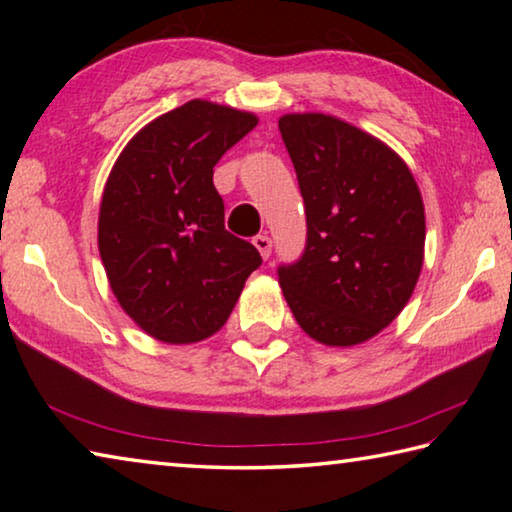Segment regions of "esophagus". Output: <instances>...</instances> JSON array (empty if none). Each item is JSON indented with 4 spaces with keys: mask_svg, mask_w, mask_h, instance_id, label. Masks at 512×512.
I'll return each instance as SVG.
<instances>
[{
    "mask_svg": "<svg viewBox=\"0 0 512 512\" xmlns=\"http://www.w3.org/2000/svg\"><path fill=\"white\" fill-rule=\"evenodd\" d=\"M253 246L259 250V255H262L264 259L271 255V250H273V241L268 239L266 235H257L255 239H253Z\"/></svg>",
    "mask_w": 512,
    "mask_h": 512,
    "instance_id": "esophagus-1",
    "label": "esophagus"
}]
</instances>
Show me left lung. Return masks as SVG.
I'll list each match as a JSON object with an SVG mask.
<instances>
[{"label": "left lung", "mask_w": 512, "mask_h": 512, "mask_svg": "<svg viewBox=\"0 0 512 512\" xmlns=\"http://www.w3.org/2000/svg\"><path fill=\"white\" fill-rule=\"evenodd\" d=\"M282 140L305 198L307 248L280 266L302 332L352 348L400 316L424 262V203L391 146L339 117L289 112Z\"/></svg>", "instance_id": "8db88e82"}]
</instances>
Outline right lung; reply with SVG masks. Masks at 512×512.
I'll return each mask as SVG.
<instances>
[{
  "label": "right lung",
  "instance_id": "obj_1",
  "mask_svg": "<svg viewBox=\"0 0 512 512\" xmlns=\"http://www.w3.org/2000/svg\"><path fill=\"white\" fill-rule=\"evenodd\" d=\"M257 115L205 99L137 131L110 169L99 207V253L110 289L135 325L169 345L219 332L257 248L223 225L212 173Z\"/></svg>",
  "mask_w": 512,
  "mask_h": 512
}]
</instances>
